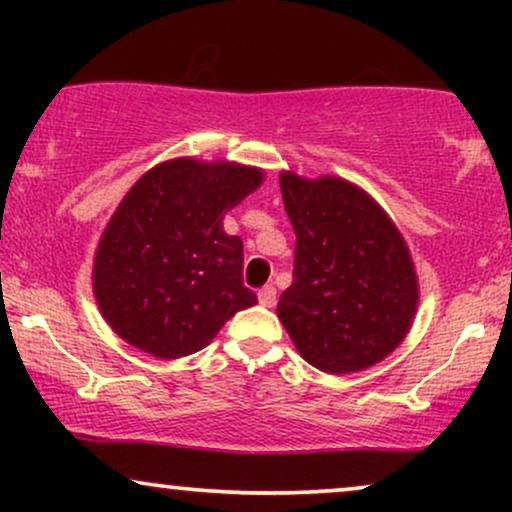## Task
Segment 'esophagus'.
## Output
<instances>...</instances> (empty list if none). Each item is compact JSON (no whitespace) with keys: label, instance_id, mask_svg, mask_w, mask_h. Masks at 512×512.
<instances>
[{"label":"esophagus","instance_id":"34e87169","mask_svg":"<svg viewBox=\"0 0 512 512\" xmlns=\"http://www.w3.org/2000/svg\"><path fill=\"white\" fill-rule=\"evenodd\" d=\"M257 296H260V303L264 305V308H274V303H276V289H274V286H264V289H260Z\"/></svg>","mask_w":512,"mask_h":512}]
</instances>
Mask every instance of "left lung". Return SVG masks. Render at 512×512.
<instances>
[{
    "label": "left lung",
    "mask_w": 512,
    "mask_h": 512,
    "mask_svg": "<svg viewBox=\"0 0 512 512\" xmlns=\"http://www.w3.org/2000/svg\"><path fill=\"white\" fill-rule=\"evenodd\" d=\"M281 197L296 231L293 284L276 315L310 366L366 370L404 342L419 310V276L407 240L363 187L281 170Z\"/></svg>",
    "instance_id": "obj_1"
}]
</instances>
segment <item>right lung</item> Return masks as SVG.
<instances>
[{
	"mask_svg": "<svg viewBox=\"0 0 512 512\" xmlns=\"http://www.w3.org/2000/svg\"><path fill=\"white\" fill-rule=\"evenodd\" d=\"M262 182L257 166L180 156L129 187L91 269L98 310L122 342L173 361L257 303L243 286V240L223 231V216Z\"/></svg>",
	"mask_w": 512,
	"mask_h": 512,
	"instance_id": "add662e5",
	"label": "right lung"
}]
</instances>
